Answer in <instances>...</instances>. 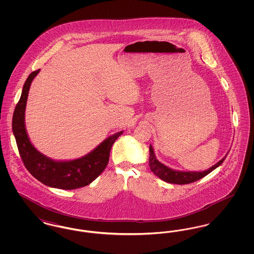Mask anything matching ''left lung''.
Returning <instances> with one entry per match:
<instances>
[{
  "mask_svg": "<svg viewBox=\"0 0 254 254\" xmlns=\"http://www.w3.org/2000/svg\"><path fill=\"white\" fill-rule=\"evenodd\" d=\"M227 155L222 158L214 166H212L208 169H205L204 171H181V170L171 169L169 167L165 166L164 164H162L161 162H159L156 159L152 146L149 145V168L151 169V171L163 181L170 183V184L186 185V184H190V183L198 181L206 176L212 170L221 166V164L225 161Z\"/></svg>",
  "mask_w": 254,
  "mask_h": 254,
  "instance_id": "obj_1",
  "label": "left lung"
}]
</instances>
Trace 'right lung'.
<instances>
[{
	"instance_id": "1",
	"label": "right lung",
	"mask_w": 254,
	"mask_h": 254,
	"mask_svg": "<svg viewBox=\"0 0 254 254\" xmlns=\"http://www.w3.org/2000/svg\"><path fill=\"white\" fill-rule=\"evenodd\" d=\"M39 70L29 74L13 113L12 130L20 156L26 169L38 181L50 188L75 190L94 181L108 166L111 146L123 134L114 133L92 151L71 161H55L38 151L29 141L24 125V111L30 85Z\"/></svg>"
}]
</instances>
